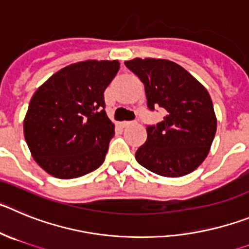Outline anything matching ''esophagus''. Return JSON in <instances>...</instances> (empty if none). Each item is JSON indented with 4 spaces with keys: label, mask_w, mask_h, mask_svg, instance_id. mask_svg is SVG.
I'll return each mask as SVG.
<instances>
[{
    "label": "esophagus",
    "mask_w": 249,
    "mask_h": 249,
    "mask_svg": "<svg viewBox=\"0 0 249 249\" xmlns=\"http://www.w3.org/2000/svg\"><path fill=\"white\" fill-rule=\"evenodd\" d=\"M136 122H123V126H130V125H134Z\"/></svg>",
    "instance_id": "esophagus-1"
}]
</instances>
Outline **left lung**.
Returning <instances> with one entry per match:
<instances>
[{
	"label": "left lung",
	"mask_w": 249,
	"mask_h": 249,
	"mask_svg": "<svg viewBox=\"0 0 249 249\" xmlns=\"http://www.w3.org/2000/svg\"><path fill=\"white\" fill-rule=\"evenodd\" d=\"M125 66L144 83L147 109L165 110L162 122L146 125L147 139L136 151V161L167 178L196 170L216 134L217 120L208 91L171 60L135 58Z\"/></svg>",
	"instance_id": "obj_1"
}]
</instances>
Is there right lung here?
Returning a JSON list of instances; mask_svg holds the SVG:
<instances>
[{
	"label": "right lung",
	"instance_id": "1",
	"mask_svg": "<svg viewBox=\"0 0 249 249\" xmlns=\"http://www.w3.org/2000/svg\"><path fill=\"white\" fill-rule=\"evenodd\" d=\"M118 60H86L60 69L33 94L23 123L24 139L44 171L75 178L104 162L114 124L105 113L104 90Z\"/></svg>",
	"mask_w": 249,
	"mask_h": 249
}]
</instances>
